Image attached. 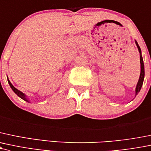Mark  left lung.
I'll return each instance as SVG.
<instances>
[{
  "label": "left lung",
  "instance_id": "1",
  "mask_svg": "<svg viewBox=\"0 0 151 151\" xmlns=\"http://www.w3.org/2000/svg\"><path fill=\"white\" fill-rule=\"evenodd\" d=\"M136 45H137V48H138L139 53V61H140V75H139V78L138 82H137V86L135 88V96H137L139 93V92L140 91L141 88L142 86V84H143V80L144 77H145V67H144V63H143V59H142V53H141V49L139 47L138 43H137V41L135 40Z\"/></svg>",
  "mask_w": 151,
  "mask_h": 151
}]
</instances>
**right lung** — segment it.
Listing matches in <instances>:
<instances>
[{
	"label": "right lung",
	"instance_id": "1",
	"mask_svg": "<svg viewBox=\"0 0 151 151\" xmlns=\"http://www.w3.org/2000/svg\"><path fill=\"white\" fill-rule=\"evenodd\" d=\"M7 79H8V82H9V85H10V87H11V88L12 89V90L14 92V93H16V94L17 95V96H18L19 97V98H21L22 99H23L24 101H27V102H28V103H30V101H29V100L28 99V98L27 97V96L26 95L24 94V93H22V92H21L20 91V90H17V88H15V87L14 86V85H12V83H11V82L10 81H9V78H8V77H7Z\"/></svg>",
	"mask_w": 151,
	"mask_h": 151
}]
</instances>
